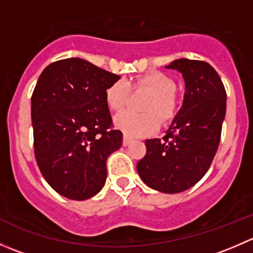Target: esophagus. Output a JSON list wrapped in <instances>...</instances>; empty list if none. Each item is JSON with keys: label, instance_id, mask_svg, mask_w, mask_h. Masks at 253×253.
<instances>
[{"label": "esophagus", "instance_id": "34e87169", "mask_svg": "<svg viewBox=\"0 0 253 253\" xmlns=\"http://www.w3.org/2000/svg\"><path fill=\"white\" fill-rule=\"evenodd\" d=\"M132 142V139L129 138V137L127 136H124V141H122V144L125 145V147H127V145H129V143Z\"/></svg>", "mask_w": 253, "mask_h": 253}]
</instances>
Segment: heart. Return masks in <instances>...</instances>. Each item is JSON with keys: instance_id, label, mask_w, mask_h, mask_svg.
Here are the masks:
<instances>
[{"instance_id": "obj_1", "label": "heart", "mask_w": 253, "mask_h": 253, "mask_svg": "<svg viewBox=\"0 0 253 253\" xmlns=\"http://www.w3.org/2000/svg\"><path fill=\"white\" fill-rule=\"evenodd\" d=\"M131 88L149 91L152 94L144 105L147 114L122 111L116 115L115 126L128 137H144L153 133L158 127L157 115L160 121H169L176 111V84L174 79L162 72H154L137 78L136 81L119 79L105 91V100L109 109L120 111L126 106Z\"/></svg>"}]
</instances>
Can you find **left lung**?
Returning a JSON list of instances; mask_svg holds the SVG:
<instances>
[{
  "mask_svg": "<svg viewBox=\"0 0 253 253\" xmlns=\"http://www.w3.org/2000/svg\"><path fill=\"white\" fill-rule=\"evenodd\" d=\"M182 75L181 109L163 139H147V153L137 163L143 182L164 193L195 186L211 167L225 119L226 91L216 71L205 61L180 58L167 66Z\"/></svg>",
  "mask_w": 253,
  "mask_h": 253,
  "instance_id": "obj_1",
  "label": "left lung"
}]
</instances>
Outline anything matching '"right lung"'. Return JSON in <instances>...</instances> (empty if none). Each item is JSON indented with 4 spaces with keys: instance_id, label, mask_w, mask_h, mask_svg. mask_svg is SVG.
Wrapping results in <instances>:
<instances>
[{
    "instance_id": "right-lung-1",
    "label": "right lung",
    "mask_w": 253,
    "mask_h": 253,
    "mask_svg": "<svg viewBox=\"0 0 253 253\" xmlns=\"http://www.w3.org/2000/svg\"><path fill=\"white\" fill-rule=\"evenodd\" d=\"M120 76L78 57L56 61L32 95L38 167L46 182L70 200L84 201L105 185L106 159L122 144L111 129L105 91Z\"/></svg>"
}]
</instances>
